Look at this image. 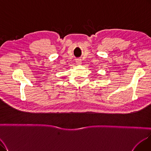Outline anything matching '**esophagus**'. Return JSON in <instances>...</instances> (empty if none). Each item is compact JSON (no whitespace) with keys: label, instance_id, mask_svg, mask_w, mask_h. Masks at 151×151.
<instances>
[{"label":"esophagus","instance_id":"obj_1","mask_svg":"<svg viewBox=\"0 0 151 151\" xmlns=\"http://www.w3.org/2000/svg\"><path fill=\"white\" fill-rule=\"evenodd\" d=\"M76 62V64H77L80 65V64H82V60H81V59H77Z\"/></svg>","mask_w":151,"mask_h":151}]
</instances>
